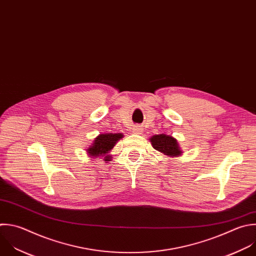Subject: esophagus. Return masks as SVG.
Wrapping results in <instances>:
<instances>
[{
	"mask_svg": "<svg viewBox=\"0 0 256 256\" xmlns=\"http://www.w3.org/2000/svg\"><path fill=\"white\" fill-rule=\"evenodd\" d=\"M132 132H134L136 134H140V132H142V128L136 126H134V128H132Z\"/></svg>",
	"mask_w": 256,
	"mask_h": 256,
	"instance_id": "1",
	"label": "esophagus"
}]
</instances>
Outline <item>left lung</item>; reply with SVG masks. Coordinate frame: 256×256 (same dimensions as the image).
Returning <instances> with one entry per match:
<instances>
[{"mask_svg":"<svg viewBox=\"0 0 256 256\" xmlns=\"http://www.w3.org/2000/svg\"><path fill=\"white\" fill-rule=\"evenodd\" d=\"M152 146L158 152H162L168 156H177L182 152L178 146L177 140L171 136L156 134L150 138Z\"/></svg>","mask_w":256,"mask_h":256,"instance_id":"8db88e82","label":"left lung"}]
</instances>
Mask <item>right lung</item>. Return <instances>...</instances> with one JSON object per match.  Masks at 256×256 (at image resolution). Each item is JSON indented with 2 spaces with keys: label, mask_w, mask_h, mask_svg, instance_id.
I'll use <instances>...</instances> for the list:
<instances>
[{
  "label": "right lung",
  "mask_w": 256,
  "mask_h": 256,
  "mask_svg": "<svg viewBox=\"0 0 256 256\" xmlns=\"http://www.w3.org/2000/svg\"><path fill=\"white\" fill-rule=\"evenodd\" d=\"M122 138V134H100L92 146L88 148V152L90 156L100 158V156H104L106 154H108L110 150L114 146L116 142ZM106 160H110V156H106Z\"/></svg>",
  "instance_id": "right-lung-1"
}]
</instances>
